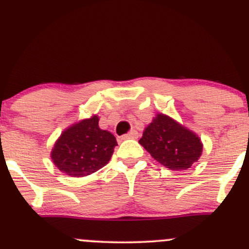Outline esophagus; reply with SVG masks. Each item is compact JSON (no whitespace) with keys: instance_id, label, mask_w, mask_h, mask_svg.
<instances>
[{"instance_id":"1","label":"esophagus","mask_w":249,"mask_h":249,"mask_svg":"<svg viewBox=\"0 0 249 249\" xmlns=\"http://www.w3.org/2000/svg\"><path fill=\"white\" fill-rule=\"evenodd\" d=\"M137 137H138V132L135 131V130H132L131 132L126 133V135L122 136L123 140H129V138H131V140H136V138H137Z\"/></svg>"}]
</instances>
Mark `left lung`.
Returning a JSON list of instances; mask_svg holds the SVG:
<instances>
[{
  "instance_id": "8db88e82",
  "label": "left lung",
  "mask_w": 249,
  "mask_h": 249,
  "mask_svg": "<svg viewBox=\"0 0 249 249\" xmlns=\"http://www.w3.org/2000/svg\"><path fill=\"white\" fill-rule=\"evenodd\" d=\"M140 144L156 161L173 171H185L200 158V138L166 114L159 113L145 127Z\"/></svg>"
}]
</instances>
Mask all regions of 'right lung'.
I'll list each match as a JSON object with an SVG mask.
<instances>
[{
  "instance_id": "obj_1",
  "label": "right lung",
  "mask_w": 249,
  "mask_h": 249,
  "mask_svg": "<svg viewBox=\"0 0 249 249\" xmlns=\"http://www.w3.org/2000/svg\"><path fill=\"white\" fill-rule=\"evenodd\" d=\"M116 145V137L101 130L98 116H93L63 131L54 143L51 159L69 177H86L108 163Z\"/></svg>"
}]
</instances>
